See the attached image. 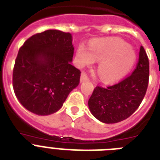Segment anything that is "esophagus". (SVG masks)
<instances>
[{
    "label": "esophagus",
    "mask_w": 160,
    "mask_h": 160,
    "mask_svg": "<svg viewBox=\"0 0 160 160\" xmlns=\"http://www.w3.org/2000/svg\"><path fill=\"white\" fill-rule=\"evenodd\" d=\"M85 80H89V76L87 75V74L85 72V71H82L81 72V75H80V81H85Z\"/></svg>",
    "instance_id": "obj_1"
}]
</instances>
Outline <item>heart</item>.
I'll list each match as a JSON object with an SVG mask.
<instances>
[{
  "mask_svg": "<svg viewBox=\"0 0 160 160\" xmlns=\"http://www.w3.org/2000/svg\"><path fill=\"white\" fill-rule=\"evenodd\" d=\"M76 57L79 65H90L100 61L98 66L100 77L111 82L121 79L131 70L136 60V55L129 45L117 40H100L90 45V51L84 45L77 49Z\"/></svg>",
  "mask_w": 160,
  "mask_h": 160,
  "instance_id": "1",
  "label": "heart"
}]
</instances>
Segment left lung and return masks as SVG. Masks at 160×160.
I'll return each instance as SVG.
<instances>
[{
	"instance_id": "left-lung-1",
	"label": "left lung",
	"mask_w": 160,
	"mask_h": 160,
	"mask_svg": "<svg viewBox=\"0 0 160 160\" xmlns=\"http://www.w3.org/2000/svg\"><path fill=\"white\" fill-rule=\"evenodd\" d=\"M149 63L140 46L136 67L129 75L112 85H97L88 101L91 114L106 124L129 118L141 104L149 85Z\"/></svg>"
}]
</instances>
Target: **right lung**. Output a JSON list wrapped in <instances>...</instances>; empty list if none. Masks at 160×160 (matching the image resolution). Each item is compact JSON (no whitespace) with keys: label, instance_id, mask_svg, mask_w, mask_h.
Listing matches in <instances>:
<instances>
[{"label":"right lung","instance_id":"right-lung-1","mask_svg":"<svg viewBox=\"0 0 160 160\" xmlns=\"http://www.w3.org/2000/svg\"><path fill=\"white\" fill-rule=\"evenodd\" d=\"M74 55L69 32L47 30L25 41L12 75L14 92L29 111L48 115L62 107L80 83V70L70 64Z\"/></svg>","mask_w":160,"mask_h":160}]
</instances>
